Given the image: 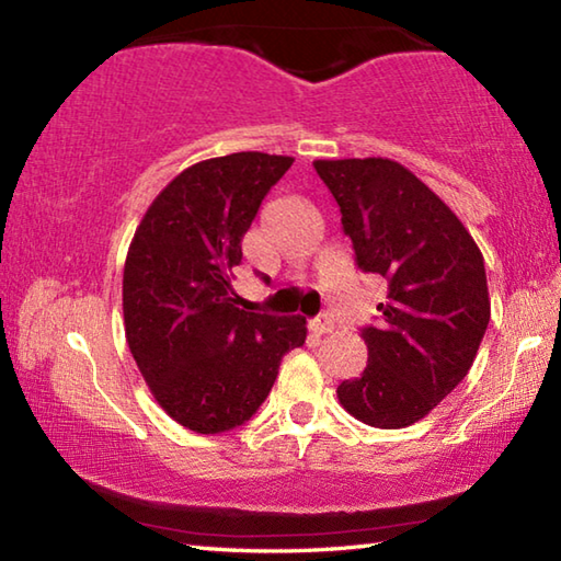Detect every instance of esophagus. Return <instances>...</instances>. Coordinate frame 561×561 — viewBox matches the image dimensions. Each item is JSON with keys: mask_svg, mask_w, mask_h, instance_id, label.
<instances>
[{"mask_svg": "<svg viewBox=\"0 0 561 561\" xmlns=\"http://www.w3.org/2000/svg\"><path fill=\"white\" fill-rule=\"evenodd\" d=\"M334 319H331L329 314H319L314 321H311V324H309V329L311 331H314V334H331V331H334Z\"/></svg>", "mask_w": 561, "mask_h": 561, "instance_id": "obj_1", "label": "esophagus"}]
</instances>
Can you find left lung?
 <instances>
[{
  "mask_svg": "<svg viewBox=\"0 0 561 561\" xmlns=\"http://www.w3.org/2000/svg\"><path fill=\"white\" fill-rule=\"evenodd\" d=\"M341 207L356 264L381 274V324L360 331L368 364L336 388L339 403L374 428L428 415L478 356L490 321L485 260L458 215L388 158L314 160Z\"/></svg>",
  "mask_w": 561,
  "mask_h": 561,
  "instance_id": "obj_1",
  "label": "left lung"
}]
</instances>
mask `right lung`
Instances as JSON below:
<instances>
[{
  "label": "right lung",
  "instance_id": "add662e5",
  "mask_svg": "<svg viewBox=\"0 0 561 561\" xmlns=\"http://www.w3.org/2000/svg\"><path fill=\"white\" fill-rule=\"evenodd\" d=\"M294 158L257 150L207 158L160 190L123 267V324L163 411L210 435L257 413L282 356L307 341V319L237 307L232 267L264 195Z\"/></svg>",
  "mask_w": 561,
  "mask_h": 561
}]
</instances>
